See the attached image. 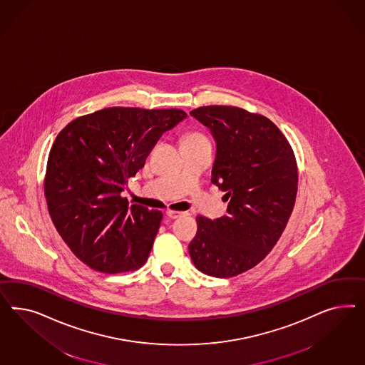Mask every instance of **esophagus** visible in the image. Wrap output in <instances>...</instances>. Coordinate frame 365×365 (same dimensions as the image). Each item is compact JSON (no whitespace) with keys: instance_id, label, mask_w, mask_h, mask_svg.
Listing matches in <instances>:
<instances>
[{"instance_id":"1","label":"esophagus","mask_w":365,"mask_h":365,"mask_svg":"<svg viewBox=\"0 0 365 365\" xmlns=\"http://www.w3.org/2000/svg\"><path fill=\"white\" fill-rule=\"evenodd\" d=\"M167 215L170 217V218H173V220H177L179 217H182L185 212H182V211H175V210H167Z\"/></svg>"}]
</instances>
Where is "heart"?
Returning <instances> with one entry per match:
<instances>
[{
	"label": "heart",
	"mask_w": 365,
	"mask_h": 365,
	"mask_svg": "<svg viewBox=\"0 0 365 365\" xmlns=\"http://www.w3.org/2000/svg\"><path fill=\"white\" fill-rule=\"evenodd\" d=\"M199 140H209V139L205 133H198V131L186 133L183 138V142H199Z\"/></svg>",
	"instance_id": "1"
}]
</instances>
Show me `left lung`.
<instances>
[{"label":"left lung","instance_id":"left-lung-1","mask_svg":"<svg viewBox=\"0 0 365 365\" xmlns=\"http://www.w3.org/2000/svg\"><path fill=\"white\" fill-rule=\"evenodd\" d=\"M190 115L215 138L211 182L229 202L221 218L197 217L190 257L207 276H238L258 265L287 227L299 186L296 156L285 135L261 113L206 106Z\"/></svg>","mask_w":365,"mask_h":365}]
</instances>
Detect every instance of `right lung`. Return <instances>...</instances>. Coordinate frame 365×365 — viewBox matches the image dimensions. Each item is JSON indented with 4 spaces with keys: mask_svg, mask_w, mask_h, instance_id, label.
I'll return each mask as SVG.
<instances>
[{
    "mask_svg": "<svg viewBox=\"0 0 365 365\" xmlns=\"http://www.w3.org/2000/svg\"><path fill=\"white\" fill-rule=\"evenodd\" d=\"M186 116L177 108L110 107L57 135L45 171L46 206L71 252L91 269L124 273L147 261L163 214L130 205L122 191L159 138Z\"/></svg>",
    "mask_w": 365,
    "mask_h": 365,
    "instance_id": "add662e5",
    "label": "right lung"
}]
</instances>
